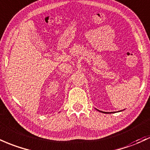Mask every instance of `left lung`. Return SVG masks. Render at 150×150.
<instances>
[{
    "label": "left lung",
    "mask_w": 150,
    "mask_h": 150,
    "mask_svg": "<svg viewBox=\"0 0 150 150\" xmlns=\"http://www.w3.org/2000/svg\"><path fill=\"white\" fill-rule=\"evenodd\" d=\"M97 110H98V111H99V112H103V113H105V114H111V113H114V112H103V111H100V110H98V109H96ZM122 111V110H121Z\"/></svg>",
    "instance_id": "obj_1"
}]
</instances>
